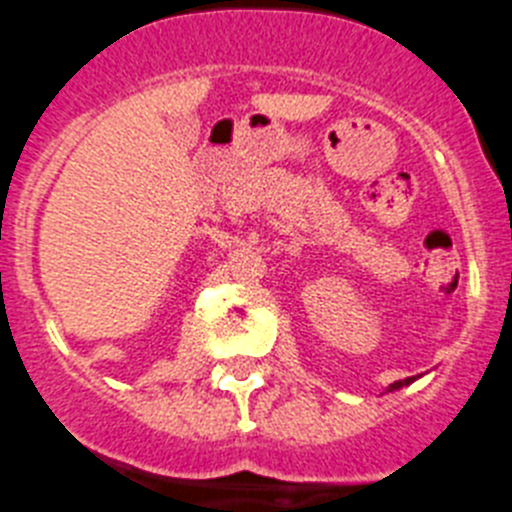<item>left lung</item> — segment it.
Listing matches in <instances>:
<instances>
[{
	"label": "left lung",
	"instance_id": "8db88e82",
	"mask_svg": "<svg viewBox=\"0 0 512 512\" xmlns=\"http://www.w3.org/2000/svg\"><path fill=\"white\" fill-rule=\"evenodd\" d=\"M412 378H414V375H409V378H399V381H391V383H388V386H386V391H393V388H401V386H404V383L412 381Z\"/></svg>",
	"mask_w": 512,
	"mask_h": 512
}]
</instances>
